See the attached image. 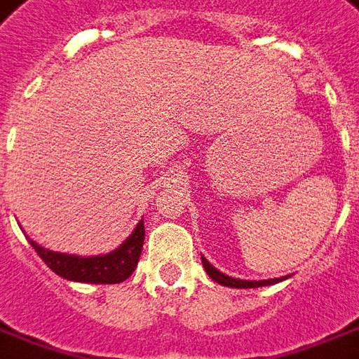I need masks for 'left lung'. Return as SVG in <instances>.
<instances>
[{
  "instance_id": "left-lung-1",
  "label": "left lung",
  "mask_w": 359,
  "mask_h": 359,
  "mask_svg": "<svg viewBox=\"0 0 359 359\" xmlns=\"http://www.w3.org/2000/svg\"><path fill=\"white\" fill-rule=\"evenodd\" d=\"M202 264H204V270L208 272V276L217 282V284L227 285V287H237V290H249V287H262V285H272L282 282V280H287L290 276H282V278H272V280H241V278H233V276H227L219 272L214 264H210L204 257H202Z\"/></svg>"
}]
</instances>
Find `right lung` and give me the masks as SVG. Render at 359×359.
Masks as SVG:
<instances>
[{
  "instance_id": "1",
  "label": "right lung",
  "mask_w": 359,
  "mask_h": 359,
  "mask_svg": "<svg viewBox=\"0 0 359 359\" xmlns=\"http://www.w3.org/2000/svg\"><path fill=\"white\" fill-rule=\"evenodd\" d=\"M144 239L145 229L144 219H142L118 249L110 250L107 255L79 257V255L44 249L32 239H29V243L32 245V249L39 252V257L46 262V266L66 280L83 282V284H120L136 270L137 260L144 249Z\"/></svg>"
}]
</instances>
